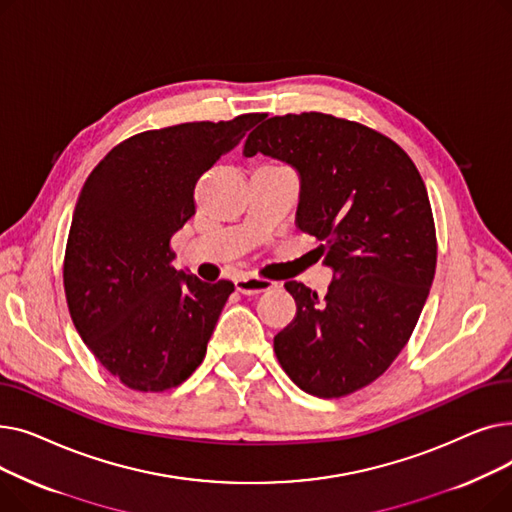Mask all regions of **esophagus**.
Listing matches in <instances>:
<instances>
[{"mask_svg":"<svg viewBox=\"0 0 512 512\" xmlns=\"http://www.w3.org/2000/svg\"><path fill=\"white\" fill-rule=\"evenodd\" d=\"M274 286H276V282L263 280V278H257V276H240V278H236V290L242 292V294H259V292L270 290Z\"/></svg>","mask_w":512,"mask_h":512,"instance_id":"obj_1","label":"esophagus"}]
</instances>
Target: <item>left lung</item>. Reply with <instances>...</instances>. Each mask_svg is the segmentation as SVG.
Returning <instances> with one entry per match:
<instances>
[{
    "mask_svg": "<svg viewBox=\"0 0 512 512\" xmlns=\"http://www.w3.org/2000/svg\"><path fill=\"white\" fill-rule=\"evenodd\" d=\"M257 153L299 174L297 228L321 240L334 272L326 297L284 284L297 315L274 351L301 390L351 394L398 357L432 288L436 230L425 184L384 134L319 112L261 122L242 149Z\"/></svg>",
    "mask_w": 512,
    "mask_h": 512,
    "instance_id": "1",
    "label": "left lung"
}]
</instances>
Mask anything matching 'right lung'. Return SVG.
<instances>
[{"mask_svg":"<svg viewBox=\"0 0 512 512\" xmlns=\"http://www.w3.org/2000/svg\"><path fill=\"white\" fill-rule=\"evenodd\" d=\"M263 116L141 132L107 153L74 207L64 288L74 328L122 384L161 392L203 361L234 290L172 265V236L195 215V184Z\"/></svg>","mask_w":512,"mask_h":512,"instance_id":"obj_1","label":"right lung"}]
</instances>
